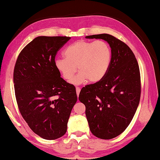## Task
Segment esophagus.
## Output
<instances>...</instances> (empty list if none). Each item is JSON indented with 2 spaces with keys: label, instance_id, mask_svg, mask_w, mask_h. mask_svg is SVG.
Masks as SVG:
<instances>
[{
  "label": "esophagus",
  "instance_id": "34e87169",
  "mask_svg": "<svg viewBox=\"0 0 160 160\" xmlns=\"http://www.w3.org/2000/svg\"><path fill=\"white\" fill-rule=\"evenodd\" d=\"M76 93H77V95L78 97V95L80 94V88L78 87H76Z\"/></svg>",
  "mask_w": 160,
  "mask_h": 160
}]
</instances>
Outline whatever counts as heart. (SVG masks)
I'll return each instance as SVG.
<instances>
[{
	"mask_svg": "<svg viewBox=\"0 0 160 160\" xmlns=\"http://www.w3.org/2000/svg\"><path fill=\"white\" fill-rule=\"evenodd\" d=\"M65 58H57L54 66L66 80H71L78 69L80 72L72 80L74 84H80L87 80L97 82L108 71L112 51L109 44L103 40L89 42L79 40L67 47Z\"/></svg>",
	"mask_w": 160,
	"mask_h": 160,
	"instance_id": "1",
	"label": "heart"
}]
</instances>
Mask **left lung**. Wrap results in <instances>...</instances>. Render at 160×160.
I'll use <instances>...</instances> for the list:
<instances>
[{"instance_id": "obj_1", "label": "left lung", "mask_w": 160, "mask_h": 160, "mask_svg": "<svg viewBox=\"0 0 160 160\" xmlns=\"http://www.w3.org/2000/svg\"><path fill=\"white\" fill-rule=\"evenodd\" d=\"M109 43L112 58L103 78L81 89L79 100L86 107L92 134L99 138H115L128 127L138 106L141 93L138 61L127 44L109 34L87 36Z\"/></svg>"}]
</instances>
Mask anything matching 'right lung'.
Listing matches in <instances>:
<instances>
[{"instance_id": "obj_1", "label": "right lung", "mask_w": 160, "mask_h": 160, "mask_svg": "<svg viewBox=\"0 0 160 160\" xmlns=\"http://www.w3.org/2000/svg\"><path fill=\"white\" fill-rule=\"evenodd\" d=\"M70 37L39 36L20 52L13 71L15 95L20 114L42 138L65 134L73 106L76 88L61 78L54 66L58 51Z\"/></svg>"}]
</instances>
